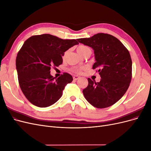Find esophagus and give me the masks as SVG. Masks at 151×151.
<instances>
[{"instance_id": "1", "label": "esophagus", "mask_w": 151, "mask_h": 151, "mask_svg": "<svg viewBox=\"0 0 151 151\" xmlns=\"http://www.w3.org/2000/svg\"><path fill=\"white\" fill-rule=\"evenodd\" d=\"M79 79H80V76H73V79H74V81H77V80H78Z\"/></svg>"}]
</instances>
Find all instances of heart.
<instances>
[{
    "label": "heart",
    "instance_id": "1",
    "mask_svg": "<svg viewBox=\"0 0 151 151\" xmlns=\"http://www.w3.org/2000/svg\"><path fill=\"white\" fill-rule=\"evenodd\" d=\"M89 48L88 47H86V46H84V45H80V46H79L78 47H77V52L79 53V55H81L83 54L86 50H87V49H88ZM66 53H67V52H65V54L63 55V57H64L65 55H66ZM73 70H74V72H80V69L79 68H74V69H73Z\"/></svg>",
    "mask_w": 151,
    "mask_h": 151
}]
</instances>
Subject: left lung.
<instances>
[{"label":"left lung","mask_w":151,"mask_h":151,"mask_svg":"<svg viewBox=\"0 0 151 151\" xmlns=\"http://www.w3.org/2000/svg\"><path fill=\"white\" fill-rule=\"evenodd\" d=\"M77 41L94 50L96 68L101 77L99 83L88 78V86L83 89L85 98L98 108L116 103L125 94L132 79L130 55L120 41L111 35L96 34Z\"/></svg>","instance_id":"8db88e82"}]
</instances>
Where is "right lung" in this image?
<instances>
[{
    "instance_id": "obj_1",
    "label": "right lung",
    "mask_w": 151,
    "mask_h": 151,
    "mask_svg": "<svg viewBox=\"0 0 151 151\" xmlns=\"http://www.w3.org/2000/svg\"><path fill=\"white\" fill-rule=\"evenodd\" d=\"M78 44L76 40H63L50 34L31 36L24 43L17 55L16 65L20 88L29 101L46 108L62 97L72 76L64 73L53 77L50 68L61 65L64 53Z\"/></svg>"
}]
</instances>
